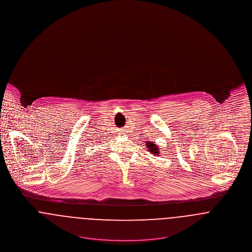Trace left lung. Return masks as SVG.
<instances>
[{
  "instance_id": "1",
  "label": "left lung",
  "mask_w": 252,
  "mask_h": 252,
  "mask_svg": "<svg viewBox=\"0 0 252 252\" xmlns=\"http://www.w3.org/2000/svg\"><path fill=\"white\" fill-rule=\"evenodd\" d=\"M148 148V150L152 153V154H155V155H158L159 154V148L154 144V143H152V142H148V144H147Z\"/></svg>"
}]
</instances>
